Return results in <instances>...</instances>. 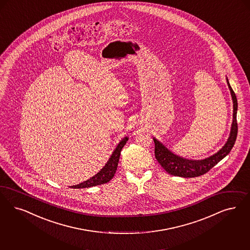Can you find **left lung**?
<instances>
[{
    "label": "left lung",
    "instance_id": "left-lung-1",
    "mask_svg": "<svg viewBox=\"0 0 250 250\" xmlns=\"http://www.w3.org/2000/svg\"><path fill=\"white\" fill-rule=\"evenodd\" d=\"M227 84L229 86L230 92L232 95V104H233V113H232V123L230 137L228 138L227 142L217 153L212 156H209L204 160H188L182 157L173 154L166 146H164L161 142H159L156 138H153L155 144V157L158 163L162 165V167L168 173L180 176V177H198L204 173L208 172L212 167L220 161H222L225 156L228 155L231 151L232 146L237 137V121H236V113H237V99L235 93L233 92L232 87L229 84L228 79Z\"/></svg>",
    "mask_w": 250,
    "mask_h": 250
}]
</instances>
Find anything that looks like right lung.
Masks as SVG:
<instances>
[{
  "instance_id": "1",
  "label": "right lung",
  "mask_w": 250,
  "mask_h": 250,
  "mask_svg": "<svg viewBox=\"0 0 250 250\" xmlns=\"http://www.w3.org/2000/svg\"><path fill=\"white\" fill-rule=\"evenodd\" d=\"M127 140H128L127 137H125V138H124L121 140L120 143L117 145L116 148L112 152L111 158L109 159L107 164H105V166L100 172H98L97 174H95L94 176H92L91 178H89L88 180L83 182L79 185L72 186L71 188H91V187H95V186L103 185V184L108 183L110 180H112V177L114 176V173L117 170L121 150H122L124 146L126 144Z\"/></svg>"
}]
</instances>
